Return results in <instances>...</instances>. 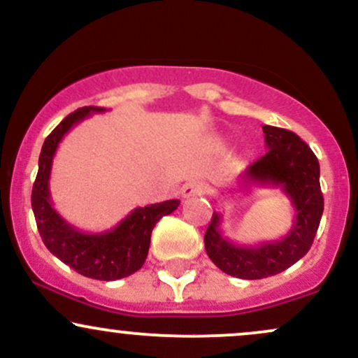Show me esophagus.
<instances>
[{"label":"esophagus","mask_w":358,"mask_h":358,"mask_svg":"<svg viewBox=\"0 0 358 358\" xmlns=\"http://www.w3.org/2000/svg\"><path fill=\"white\" fill-rule=\"evenodd\" d=\"M205 193V183L199 182V180H190L182 187V196L183 199H190V196H199Z\"/></svg>","instance_id":"esophagus-1"}]
</instances>
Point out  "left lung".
Listing matches in <instances>:
<instances>
[{"mask_svg": "<svg viewBox=\"0 0 358 358\" xmlns=\"http://www.w3.org/2000/svg\"><path fill=\"white\" fill-rule=\"evenodd\" d=\"M262 131L268 151L239 175L234 190L241 192L249 185L279 187L293 205L294 219L281 239L241 245L222 234V213L213 212L203 237L207 256L225 274L241 279L274 276L298 262L313 244L323 213L320 163L310 146L281 127L266 124Z\"/></svg>", "mask_w": 358, "mask_h": 358, "instance_id": "obj_1", "label": "left lung"}]
</instances>
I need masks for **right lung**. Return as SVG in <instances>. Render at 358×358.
Returning a JSON list of instances; mask_svg holds the SVG:
<instances>
[{
  "mask_svg": "<svg viewBox=\"0 0 358 358\" xmlns=\"http://www.w3.org/2000/svg\"><path fill=\"white\" fill-rule=\"evenodd\" d=\"M104 108H80L69 114L48 134L38 158V173L31 190L36 227L43 244L55 257L71 266L85 278L99 281H116L136 273L145 264L150 249L151 232L163 215L175 212L180 200H166L162 203L134 208L116 227L104 232H84L69 224L53 208L50 199V173L53 156L60 141L73 126L90 114L104 113Z\"/></svg>",
  "mask_w": 358,
  "mask_h": 358,
  "instance_id": "add662e5",
  "label": "right lung"
}]
</instances>
